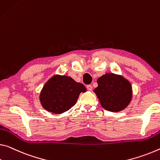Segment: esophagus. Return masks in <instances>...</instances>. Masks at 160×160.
I'll return each instance as SVG.
<instances>
[{
	"label": "esophagus",
	"instance_id": "34e87169",
	"mask_svg": "<svg viewBox=\"0 0 160 160\" xmlns=\"http://www.w3.org/2000/svg\"><path fill=\"white\" fill-rule=\"evenodd\" d=\"M87 89H88V90H92V86L91 85H87Z\"/></svg>",
	"mask_w": 160,
	"mask_h": 160
}]
</instances>
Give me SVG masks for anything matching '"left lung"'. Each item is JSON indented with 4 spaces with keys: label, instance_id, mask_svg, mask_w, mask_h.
<instances>
[{
    "label": "left lung",
    "instance_id": "left-lung-1",
    "mask_svg": "<svg viewBox=\"0 0 160 160\" xmlns=\"http://www.w3.org/2000/svg\"><path fill=\"white\" fill-rule=\"evenodd\" d=\"M98 86L94 90L101 105L106 110L119 112L125 109L132 100V86L122 76L106 73L99 78Z\"/></svg>",
    "mask_w": 160,
    "mask_h": 160
}]
</instances>
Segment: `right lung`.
I'll use <instances>...</instances> for the list:
<instances>
[{
	"mask_svg": "<svg viewBox=\"0 0 160 160\" xmlns=\"http://www.w3.org/2000/svg\"><path fill=\"white\" fill-rule=\"evenodd\" d=\"M86 92L82 83L72 78L55 75L45 83L40 95V103L50 112L60 114L75 105L80 92Z\"/></svg>",
	"mask_w": 160,
	"mask_h": 160,
	"instance_id": "obj_1",
	"label": "right lung"
}]
</instances>
